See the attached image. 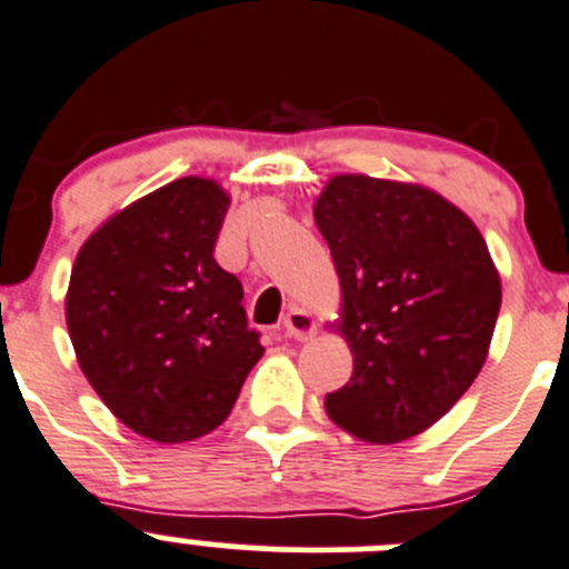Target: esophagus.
Returning a JSON list of instances; mask_svg holds the SVG:
<instances>
[{
  "mask_svg": "<svg viewBox=\"0 0 569 569\" xmlns=\"http://www.w3.org/2000/svg\"><path fill=\"white\" fill-rule=\"evenodd\" d=\"M284 335L298 342L312 340V337L318 335V320H315V315L309 312V309L292 307L290 315L284 318Z\"/></svg>",
  "mask_w": 569,
  "mask_h": 569,
  "instance_id": "34e87169",
  "label": "esophagus"
}]
</instances>
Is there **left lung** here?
I'll return each mask as SVG.
<instances>
[{
    "label": "left lung",
    "instance_id": "1",
    "mask_svg": "<svg viewBox=\"0 0 569 569\" xmlns=\"http://www.w3.org/2000/svg\"><path fill=\"white\" fill-rule=\"evenodd\" d=\"M340 279L353 373L326 396L340 429L392 446L437 423L487 362L500 273L453 201L418 182L335 173L312 204Z\"/></svg>",
    "mask_w": 569,
    "mask_h": 569
}]
</instances>
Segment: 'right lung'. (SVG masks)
<instances>
[{
	"label": "right lung",
	"instance_id": "add662e5",
	"mask_svg": "<svg viewBox=\"0 0 569 569\" xmlns=\"http://www.w3.org/2000/svg\"><path fill=\"white\" fill-rule=\"evenodd\" d=\"M227 190L182 177L107 218L77 251L66 326L82 373L134 435L199 440L232 412L266 348L216 262Z\"/></svg>",
	"mask_w": 569,
	"mask_h": 569
}]
</instances>
